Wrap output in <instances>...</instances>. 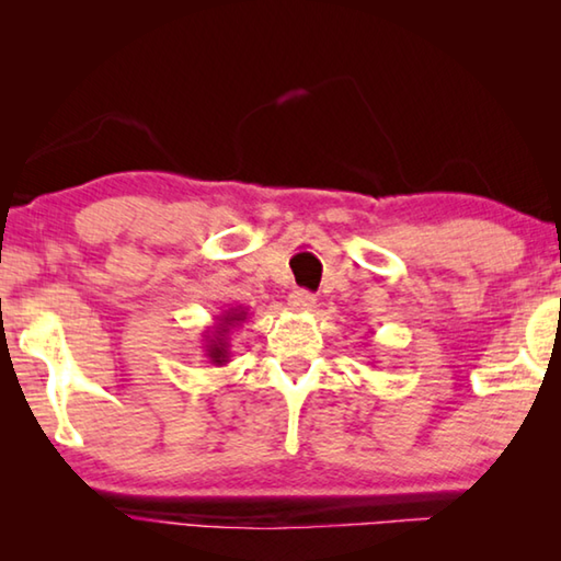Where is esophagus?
<instances>
[{
  "label": "esophagus",
  "mask_w": 561,
  "mask_h": 561,
  "mask_svg": "<svg viewBox=\"0 0 561 561\" xmlns=\"http://www.w3.org/2000/svg\"><path fill=\"white\" fill-rule=\"evenodd\" d=\"M317 307V297L307 289H294L289 294V309L294 311H311Z\"/></svg>",
  "instance_id": "esophagus-1"
}]
</instances>
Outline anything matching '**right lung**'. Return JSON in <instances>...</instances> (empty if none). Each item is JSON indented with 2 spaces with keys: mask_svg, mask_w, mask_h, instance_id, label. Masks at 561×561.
I'll return each instance as SVG.
<instances>
[{
  "mask_svg": "<svg viewBox=\"0 0 561 561\" xmlns=\"http://www.w3.org/2000/svg\"><path fill=\"white\" fill-rule=\"evenodd\" d=\"M247 319V311L242 307H234L230 311H222L215 324L205 331V358H210L213 366L230 364V331L240 327Z\"/></svg>",
  "mask_w": 561,
  "mask_h": 561,
  "instance_id": "add662e5",
  "label": "right lung"
}]
</instances>
